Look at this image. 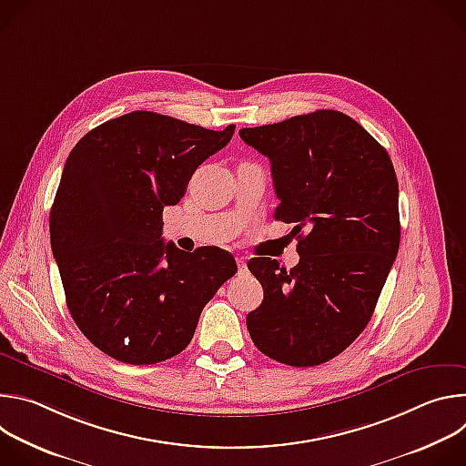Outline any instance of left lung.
Segmentation results:
<instances>
[{
    "instance_id": "8db88e82",
    "label": "left lung",
    "mask_w": 466,
    "mask_h": 466,
    "mask_svg": "<svg viewBox=\"0 0 466 466\" xmlns=\"http://www.w3.org/2000/svg\"><path fill=\"white\" fill-rule=\"evenodd\" d=\"M230 138L137 110L90 130L66 160L49 216L53 254L76 324L110 358L153 365L180 354L230 279L228 254L162 238L164 208Z\"/></svg>"
}]
</instances>
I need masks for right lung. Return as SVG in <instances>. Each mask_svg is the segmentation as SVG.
<instances>
[{"instance_id":"add662e5","label":"right lung","mask_w":466,"mask_h":466,"mask_svg":"<svg viewBox=\"0 0 466 466\" xmlns=\"http://www.w3.org/2000/svg\"><path fill=\"white\" fill-rule=\"evenodd\" d=\"M239 138L271 162L277 219L303 230L295 268L261 273L247 329L279 363L320 365L365 329L400 245L390 158L336 110L241 128Z\"/></svg>"}]
</instances>
